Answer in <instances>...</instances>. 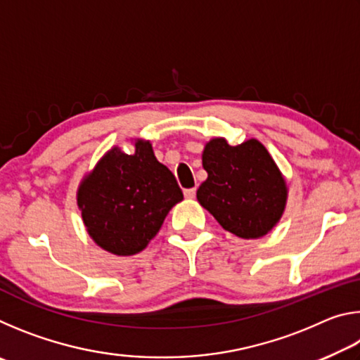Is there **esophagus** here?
<instances>
[{"instance_id": "1", "label": "esophagus", "mask_w": 360, "mask_h": 360, "mask_svg": "<svg viewBox=\"0 0 360 360\" xmlns=\"http://www.w3.org/2000/svg\"><path fill=\"white\" fill-rule=\"evenodd\" d=\"M195 192H197V191H195V188H186V191H184V197L188 198V200H192V198L195 197Z\"/></svg>"}]
</instances>
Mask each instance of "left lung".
Wrapping results in <instances>:
<instances>
[{
  "mask_svg": "<svg viewBox=\"0 0 360 360\" xmlns=\"http://www.w3.org/2000/svg\"><path fill=\"white\" fill-rule=\"evenodd\" d=\"M202 163L208 178L197 200L224 230L255 240L281 221L288 182L259 139L230 146L225 138H212L205 144Z\"/></svg>",
  "mask_w": 360,
  "mask_h": 360,
  "instance_id": "left-lung-1",
  "label": "left lung"
}]
</instances>
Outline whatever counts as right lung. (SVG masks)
<instances>
[{
	"label": "right lung",
	"mask_w": 360,
	"mask_h": 360,
	"mask_svg": "<svg viewBox=\"0 0 360 360\" xmlns=\"http://www.w3.org/2000/svg\"><path fill=\"white\" fill-rule=\"evenodd\" d=\"M133 154L109 149L77 187V206L90 238L114 255L141 252L182 198L174 174L148 139H131Z\"/></svg>",
	"instance_id": "obj_1"
}]
</instances>
